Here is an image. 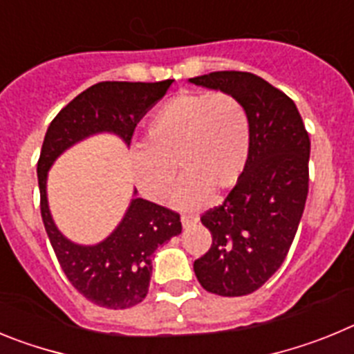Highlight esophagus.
<instances>
[{
  "label": "esophagus",
  "mask_w": 354,
  "mask_h": 354,
  "mask_svg": "<svg viewBox=\"0 0 354 354\" xmlns=\"http://www.w3.org/2000/svg\"><path fill=\"white\" fill-rule=\"evenodd\" d=\"M180 221H183L184 228H189V227H193V225L198 223V218H196V216H186V214H184L183 218H180Z\"/></svg>",
  "instance_id": "1"
}]
</instances>
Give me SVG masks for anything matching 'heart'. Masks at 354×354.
<instances>
[{"label": "heart", "instance_id": "heart-1", "mask_svg": "<svg viewBox=\"0 0 354 354\" xmlns=\"http://www.w3.org/2000/svg\"><path fill=\"white\" fill-rule=\"evenodd\" d=\"M250 156V118L243 102L228 92L177 93L150 118L147 143L131 150L140 192L150 200L170 198L177 165L186 175L179 204L195 209L211 192L232 189Z\"/></svg>", "mask_w": 354, "mask_h": 354}]
</instances>
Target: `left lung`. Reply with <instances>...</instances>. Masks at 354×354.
I'll return each mask as SVG.
<instances>
[{"mask_svg": "<svg viewBox=\"0 0 354 354\" xmlns=\"http://www.w3.org/2000/svg\"><path fill=\"white\" fill-rule=\"evenodd\" d=\"M189 83L232 93L250 118L243 177L223 204L200 218L212 245L193 264L205 290L245 296L264 286L289 253L308 195L310 138L292 99L252 72H211Z\"/></svg>", "mask_w": 354, "mask_h": 354, "instance_id": "1", "label": "left lung"}]
</instances>
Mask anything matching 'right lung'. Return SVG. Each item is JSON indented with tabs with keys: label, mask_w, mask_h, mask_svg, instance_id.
Returning <instances> with one entry per match:
<instances>
[{
	"label": "right lung",
	"mask_w": 354,
	"mask_h": 354,
	"mask_svg": "<svg viewBox=\"0 0 354 354\" xmlns=\"http://www.w3.org/2000/svg\"><path fill=\"white\" fill-rule=\"evenodd\" d=\"M174 80L158 83L102 81L74 97L53 118L37 162L40 212L51 246L68 282L86 299L106 308H131L145 299L152 255L162 243L179 236L180 216L136 196L113 232L97 245H77L53 221L48 204V171L68 147L99 133H113L131 145L134 127Z\"/></svg>",
	"instance_id": "obj_1"
}]
</instances>
